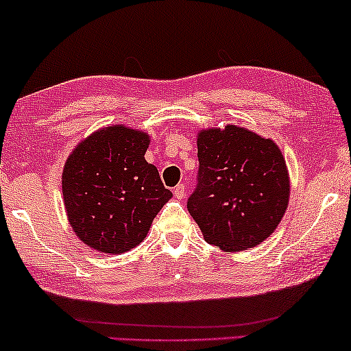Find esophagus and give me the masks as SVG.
Listing matches in <instances>:
<instances>
[{"label":"esophagus","instance_id":"34e87169","mask_svg":"<svg viewBox=\"0 0 351 351\" xmlns=\"http://www.w3.org/2000/svg\"><path fill=\"white\" fill-rule=\"evenodd\" d=\"M185 193H186V186H185V184H179V185L174 186V197H176L177 199L184 198Z\"/></svg>","mask_w":351,"mask_h":351}]
</instances>
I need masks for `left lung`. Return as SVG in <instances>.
Instances as JSON below:
<instances>
[{
  "label": "left lung",
  "mask_w": 351,
  "mask_h": 351,
  "mask_svg": "<svg viewBox=\"0 0 351 351\" xmlns=\"http://www.w3.org/2000/svg\"><path fill=\"white\" fill-rule=\"evenodd\" d=\"M197 186L186 208L204 240L224 252L267 239L289 204V174L280 149L242 127L198 136Z\"/></svg>",
  "instance_id": "8db88e82"
}]
</instances>
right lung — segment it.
I'll list each match as a JSON object with an SVG mask.
<instances>
[{"label": "right lung", "instance_id": "add662e5", "mask_svg": "<svg viewBox=\"0 0 351 351\" xmlns=\"http://www.w3.org/2000/svg\"><path fill=\"white\" fill-rule=\"evenodd\" d=\"M149 138L124 125L108 127L77 147L62 172V195L72 229L103 253H124L147 237L172 197L145 159Z\"/></svg>", "mask_w": 351, "mask_h": 351}]
</instances>
